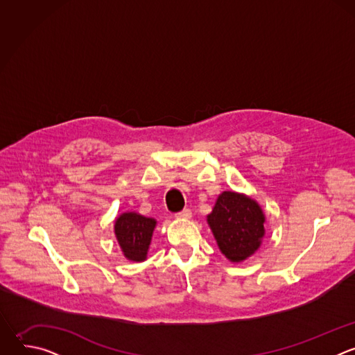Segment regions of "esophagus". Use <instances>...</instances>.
I'll list each match as a JSON object with an SVG mask.
<instances>
[{
  "mask_svg": "<svg viewBox=\"0 0 355 355\" xmlns=\"http://www.w3.org/2000/svg\"><path fill=\"white\" fill-rule=\"evenodd\" d=\"M191 216H192L191 209H184V211L175 214V218H178V219H189Z\"/></svg>",
  "mask_w": 355,
  "mask_h": 355,
  "instance_id": "1",
  "label": "esophagus"
}]
</instances>
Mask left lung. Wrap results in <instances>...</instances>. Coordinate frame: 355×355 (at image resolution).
<instances>
[{"mask_svg": "<svg viewBox=\"0 0 355 355\" xmlns=\"http://www.w3.org/2000/svg\"><path fill=\"white\" fill-rule=\"evenodd\" d=\"M264 220L256 200L229 191L219 195L208 216L220 251L233 263L254 254L264 236Z\"/></svg>", "mask_w": 355, "mask_h": 355, "instance_id": "8db88e82", "label": "left lung"}]
</instances>
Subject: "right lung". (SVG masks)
Masks as SVG:
<instances>
[{
  "mask_svg": "<svg viewBox=\"0 0 355 355\" xmlns=\"http://www.w3.org/2000/svg\"><path fill=\"white\" fill-rule=\"evenodd\" d=\"M156 220L135 212L121 215L115 222V234L128 260H146Z\"/></svg>",
  "mask_w": 355,
  "mask_h": 355,
  "instance_id": "right-lung-1",
  "label": "right lung"
}]
</instances>
